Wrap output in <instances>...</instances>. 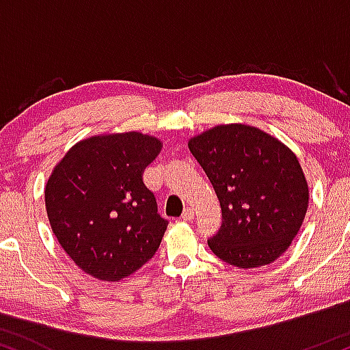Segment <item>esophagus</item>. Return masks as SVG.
<instances>
[{"label": "esophagus", "instance_id": "obj_1", "mask_svg": "<svg viewBox=\"0 0 350 350\" xmlns=\"http://www.w3.org/2000/svg\"><path fill=\"white\" fill-rule=\"evenodd\" d=\"M180 219L186 220V222H189V220L194 219V211H192V207L184 208V212H183V215H180Z\"/></svg>", "mask_w": 350, "mask_h": 350}]
</instances>
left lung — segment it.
Returning <instances> with one entry per match:
<instances>
[{"label": "left lung", "mask_w": 350, "mask_h": 350, "mask_svg": "<svg viewBox=\"0 0 350 350\" xmlns=\"http://www.w3.org/2000/svg\"><path fill=\"white\" fill-rule=\"evenodd\" d=\"M222 208L207 240L220 260L239 268L273 263L303 226L309 191L290 148L248 124H219L189 139Z\"/></svg>", "instance_id": "8db88e82"}]
</instances>
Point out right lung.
I'll list each match as a JSON object with an SVG mask.
<instances>
[{"instance_id": "right-lung-1", "label": "right lung", "mask_w": 350, "mask_h": 350, "mask_svg": "<svg viewBox=\"0 0 350 350\" xmlns=\"http://www.w3.org/2000/svg\"><path fill=\"white\" fill-rule=\"evenodd\" d=\"M161 146L138 131L92 136L52 171L44 192L52 232L94 278H126L159 248L167 220L158 214L143 171Z\"/></svg>"}]
</instances>
